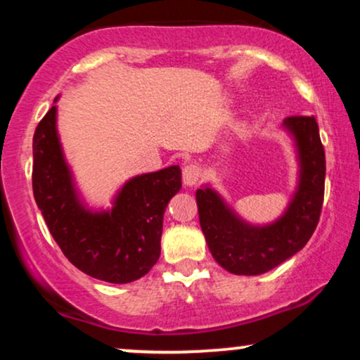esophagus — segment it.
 <instances>
[{"mask_svg":"<svg viewBox=\"0 0 360 360\" xmlns=\"http://www.w3.org/2000/svg\"><path fill=\"white\" fill-rule=\"evenodd\" d=\"M203 169H201L200 164L196 162H191V164H186L184 169H183V183L186 186H194L198 184L201 181V177H203Z\"/></svg>","mask_w":360,"mask_h":360,"instance_id":"34e87169","label":"esophagus"}]
</instances>
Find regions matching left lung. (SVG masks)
Segmentation results:
<instances>
[{
	"label": "left lung",
	"mask_w": 360,
	"mask_h": 360,
	"mask_svg": "<svg viewBox=\"0 0 360 360\" xmlns=\"http://www.w3.org/2000/svg\"><path fill=\"white\" fill-rule=\"evenodd\" d=\"M295 137L300 184L278 221L254 226L235 214L212 188L196 191L198 213L213 259L232 274L257 276L274 269L303 249L320 220L325 194V150L315 117L284 120Z\"/></svg>",
	"instance_id": "8db88e82"
}]
</instances>
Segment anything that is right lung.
<instances>
[{
    "label": "right lung",
    "mask_w": 360,
    "mask_h": 360,
    "mask_svg": "<svg viewBox=\"0 0 360 360\" xmlns=\"http://www.w3.org/2000/svg\"><path fill=\"white\" fill-rule=\"evenodd\" d=\"M57 108L34 135L32 186L37 206L62 254L84 274L106 283L140 279L160 255L166 206L181 189V169L171 166L130 179L111 212L93 213L77 198L56 128Z\"/></svg>",
    "instance_id": "obj_1"
}]
</instances>
